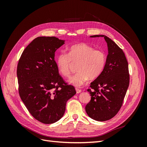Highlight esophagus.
I'll use <instances>...</instances> for the list:
<instances>
[{
    "label": "esophagus",
    "instance_id": "obj_1",
    "mask_svg": "<svg viewBox=\"0 0 147 147\" xmlns=\"http://www.w3.org/2000/svg\"><path fill=\"white\" fill-rule=\"evenodd\" d=\"M75 90H76V92L77 94H78V93H80L82 92V90H79V89H78V88H75Z\"/></svg>",
    "mask_w": 147,
    "mask_h": 147
}]
</instances>
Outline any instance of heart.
I'll return each instance as SVG.
<instances>
[{
  "instance_id": "1",
  "label": "heart",
  "mask_w": 147,
  "mask_h": 147,
  "mask_svg": "<svg viewBox=\"0 0 147 147\" xmlns=\"http://www.w3.org/2000/svg\"><path fill=\"white\" fill-rule=\"evenodd\" d=\"M56 67L63 77L70 75V67L72 63H78V72L68 79V83L75 86H80L88 78L98 77L103 71L106 63L105 53L86 43H81L71 46L69 54L65 52L59 53L56 59Z\"/></svg>"
}]
</instances>
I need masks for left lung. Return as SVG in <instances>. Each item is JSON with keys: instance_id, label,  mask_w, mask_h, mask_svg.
<instances>
[{"instance_id": "left-lung-1", "label": "left lung", "mask_w": 147, "mask_h": 147, "mask_svg": "<svg viewBox=\"0 0 147 147\" xmlns=\"http://www.w3.org/2000/svg\"><path fill=\"white\" fill-rule=\"evenodd\" d=\"M100 37L107 43L108 55L103 71L91 83L92 90H88L91 99L85 110L91 118L104 121L115 117L121 108L129 84V74L125 55L115 42L104 35L90 36Z\"/></svg>"}]
</instances>
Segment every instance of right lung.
Masks as SVG:
<instances>
[{
  "instance_id": "1",
  "label": "right lung",
  "mask_w": 147,
  "mask_h": 147,
  "mask_svg": "<svg viewBox=\"0 0 147 147\" xmlns=\"http://www.w3.org/2000/svg\"><path fill=\"white\" fill-rule=\"evenodd\" d=\"M65 40L55 37H38L25 48L17 67L19 93L32 117L44 124L59 120L66 102L75 94L59 74L55 51Z\"/></svg>"
}]
</instances>
